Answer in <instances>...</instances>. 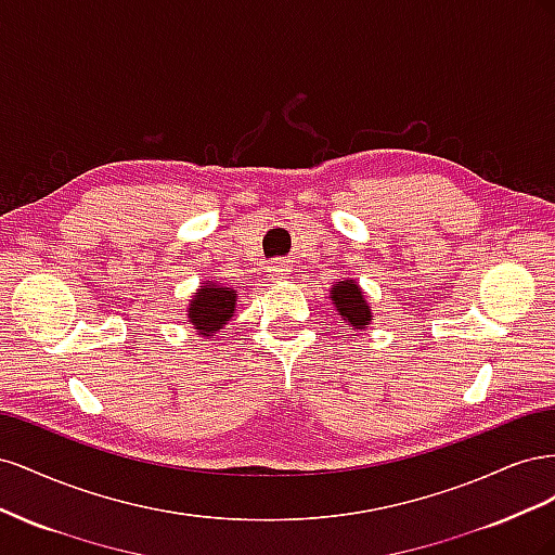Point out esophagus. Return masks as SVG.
Segmentation results:
<instances>
[{
  "mask_svg": "<svg viewBox=\"0 0 555 555\" xmlns=\"http://www.w3.org/2000/svg\"><path fill=\"white\" fill-rule=\"evenodd\" d=\"M268 273H271L273 282H284V280L292 278V266L287 261L278 259V261H273L271 266H268Z\"/></svg>",
  "mask_w": 555,
  "mask_h": 555,
  "instance_id": "1",
  "label": "esophagus"
}]
</instances>
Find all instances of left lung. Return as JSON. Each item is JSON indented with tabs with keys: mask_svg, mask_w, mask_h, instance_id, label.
Returning a JSON list of instances; mask_svg holds the SVG:
<instances>
[{
	"mask_svg": "<svg viewBox=\"0 0 555 555\" xmlns=\"http://www.w3.org/2000/svg\"><path fill=\"white\" fill-rule=\"evenodd\" d=\"M328 298L333 300L335 310H338V314L351 328H367V324L373 322L371 306L365 304L363 292L354 280H343L338 284H333Z\"/></svg>",
	"mask_w": 555,
	"mask_h": 555,
	"instance_id": "obj_1",
	"label": "left lung"
}]
</instances>
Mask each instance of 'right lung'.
<instances>
[{
  "label": "right lung",
  "mask_w": 555,
  "mask_h": 555,
  "mask_svg": "<svg viewBox=\"0 0 555 555\" xmlns=\"http://www.w3.org/2000/svg\"><path fill=\"white\" fill-rule=\"evenodd\" d=\"M236 296V289L222 287L220 282H201V289L196 292V296H192L188 308V319L196 328V335L208 338V335L220 331L233 317Z\"/></svg>",
  "instance_id": "obj_1"
}]
</instances>
